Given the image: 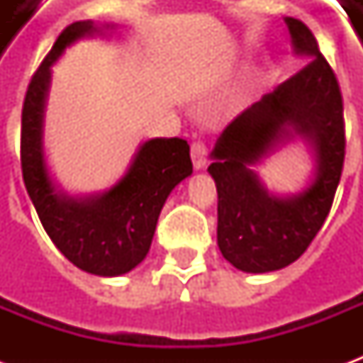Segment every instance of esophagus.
<instances>
[{
  "label": "esophagus",
  "mask_w": 363,
  "mask_h": 363,
  "mask_svg": "<svg viewBox=\"0 0 363 363\" xmlns=\"http://www.w3.org/2000/svg\"><path fill=\"white\" fill-rule=\"evenodd\" d=\"M190 157H192V165L196 171H202L208 163V147L204 142H194L190 147Z\"/></svg>",
  "instance_id": "34e87169"
}]
</instances>
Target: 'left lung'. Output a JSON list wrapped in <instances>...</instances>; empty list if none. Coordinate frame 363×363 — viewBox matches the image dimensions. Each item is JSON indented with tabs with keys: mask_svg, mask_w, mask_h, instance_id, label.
<instances>
[{
	"mask_svg": "<svg viewBox=\"0 0 363 363\" xmlns=\"http://www.w3.org/2000/svg\"><path fill=\"white\" fill-rule=\"evenodd\" d=\"M284 21L294 54L307 66L221 132L208 167L218 189V247L249 274L280 270L303 255L327 220L342 174V95L335 72L311 30L294 17ZM294 141L310 147L312 177L296 195H274L254 169Z\"/></svg>",
	"mask_w": 363,
	"mask_h": 363,
	"instance_id": "8db88e82",
	"label": "left lung"
}]
</instances>
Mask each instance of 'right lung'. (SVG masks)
<instances>
[{"instance_id":"obj_1","label":"right lung","mask_w":363,"mask_h":363,"mask_svg":"<svg viewBox=\"0 0 363 363\" xmlns=\"http://www.w3.org/2000/svg\"><path fill=\"white\" fill-rule=\"evenodd\" d=\"M111 30L114 25L93 21L69 25L33 75L21 120L23 179L43 228L69 262L104 278L130 272L145 259L165 200L192 174L186 140L151 138L138 147L126 173L103 192L72 196L52 179L44 151L52 66L77 40Z\"/></svg>"}]
</instances>
